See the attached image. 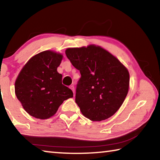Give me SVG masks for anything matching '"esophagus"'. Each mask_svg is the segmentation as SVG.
I'll list each match as a JSON object with an SVG mask.
<instances>
[{
    "mask_svg": "<svg viewBox=\"0 0 160 160\" xmlns=\"http://www.w3.org/2000/svg\"><path fill=\"white\" fill-rule=\"evenodd\" d=\"M70 88L71 89V90L73 92V94H75V88H74V86L73 85H71L70 87Z\"/></svg>",
    "mask_w": 160,
    "mask_h": 160,
    "instance_id": "34e87169",
    "label": "esophagus"
}]
</instances>
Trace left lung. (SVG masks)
I'll use <instances>...</instances> for the list:
<instances>
[{
  "instance_id": "obj_1",
  "label": "left lung",
  "mask_w": 160,
  "mask_h": 160,
  "mask_svg": "<svg viewBox=\"0 0 160 160\" xmlns=\"http://www.w3.org/2000/svg\"><path fill=\"white\" fill-rule=\"evenodd\" d=\"M66 54L81 74L75 102L83 116L93 121H101L112 116L128 94V69L99 46L68 48Z\"/></svg>"
}]
</instances>
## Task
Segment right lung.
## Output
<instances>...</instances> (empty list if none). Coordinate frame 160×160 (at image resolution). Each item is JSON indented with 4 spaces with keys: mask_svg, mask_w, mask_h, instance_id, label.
Here are the masks:
<instances>
[{
    "mask_svg": "<svg viewBox=\"0 0 160 160\" xmlns=\"http://www.w3.org/2000/svg\"><path fill=\"white\" fill-rule=\"evenodd\" d=\"M63 55L47 50L36 54L20 70L15 82V92L29 115L47 119L57 112L63 101L73 97L72 90L62 84L57 68Z\"/></svg>",
    "mask_w": 160,
    "mask_h": 160,
    "instance_id": "right-lung-1",
    "label": "right lung"
}]
</instances>
